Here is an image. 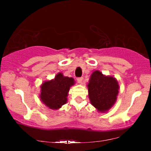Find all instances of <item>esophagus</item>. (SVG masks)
<instances>
[{
  "label": "esophagus",
  "instance_id": "1",
  "mask_svg": "<svg viewBox=\"0 0 151 151\" xmlns=\"http://www.w3.org/2000/svg\"><path fill=\"white\" fill-rule=\"evenodd\" d=\"M83 77H80V78H76V81H77V82H78L79 84H82V82H83Z\"/></svg>",
  "mask_w": 151,
  "mask_h": 151
}]
</instances>
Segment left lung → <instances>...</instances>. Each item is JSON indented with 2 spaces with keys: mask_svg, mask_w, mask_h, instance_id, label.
<instances>
[{
  "mask_svg": "<svg viewBox=\"0 0 151 151\" xmlns=\"http://www.w3.org/2000/svg\"><path fill=\"white\" fill-rule=\"evenodd\" d=\"M87 85L88 98L98 112H106L116 103L119 85L112 76H106L101 71L92 73Z\"/></svg>",
  "mask_w": 151,
  "mask_h": 151,
  "instance_id": "8db88e82",
  "label": "left lung"
}]
</instances>
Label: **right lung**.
Returning <instances> with one entry per match:
<instances>
[{
	"mask_svg": "<svg viewBox=\"0 0 151 151\" xmlns=\"http://www.w3.org/2000/svg\"><path fill=\"white\" fill-rule=\"evenodd\" d=\"M75 84L73 78L65 76L62 73H58L55 78L45 81L40 86V101L48 109H59L67 103L70 88Z\"/></svg>",
	"mask_w": 151,
	"mask_h": 151,
	"instance_id": "1",
	"label": "right lung"
}]
</instances>
